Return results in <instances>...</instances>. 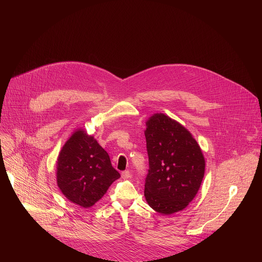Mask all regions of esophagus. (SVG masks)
I'll use <instances>...</instances> for the list:
<instances>
[{
    "mask_svg": "<svg viewBox=\"0 0 262 262\" xmlns=\"http://www.w3.org/2000/svg\"><path fill=\"white\" fill-rule=\"evenodd\" d=\"M121 177H122L123 179H128V178L130 177V172H129L128 170L123 171V172L121 173Z\"/></svg>",
    "mask_w": 262,
    "mask_h": 262,
    "instance_id": "1",
    "label": "esophagus"
}]
</instances>
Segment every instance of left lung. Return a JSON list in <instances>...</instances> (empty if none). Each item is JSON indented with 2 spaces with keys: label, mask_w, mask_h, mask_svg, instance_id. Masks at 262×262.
<instances>
[{
  "label": "left lung",
  "mask_w": 262,
  "mask_h": 262,
  "mask_svg": "<svg viewBox=\"0 0 262 262\" xmlns=\"http://www.w3.org/2000/svg\"><path fill=\"white\" fill-rule=\"evenodd\" d=\"M149 169L144 195L149 206L163 214L182 210L201 185L205 161L190 132L165 114L146 123Z\"/></svg>",
  "instance_id": "8db88e82"
}]
</instances>
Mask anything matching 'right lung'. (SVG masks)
<instances>
[{
	"instance_id": "1",
	"label": "right lung",
	"mask_w": 262,
	"mask_h": 262,
	"mask_svg": "<svg viewBox=\"0 0 262 262\" xmlns=\"http://www.w3.org/2000/svg\"><path fill=\"white\" fill-rule=\"evenodd\" d=\"M120 174L97 141L77 130L63 146L57 162V183L63 195L82 207L95 204Z\"/></svg>"
}]
</instances>
